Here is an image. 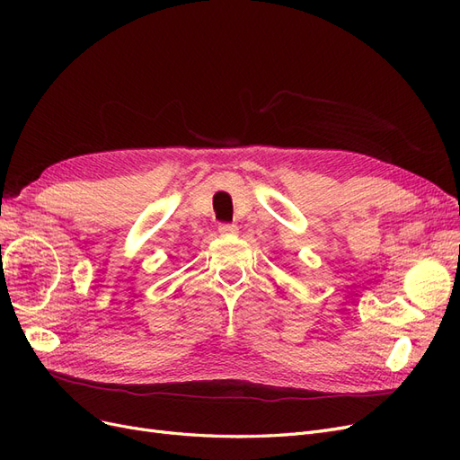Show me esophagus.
Segmentation results:
<instances>
[{"label": "esophagus", "instance_id": "34e87169", "mask_svg": "<svg viewBox=\"0 0 460 460\" xmlns=\"http://www.w3.org/2000/svg\"><path fill=\"white\" fill-rule=\"evenodd\" d=\"M218 232L222 235H234V234H238V226H235V225H220Z\"/></svg>", "mask_w": 460, "mask_h": 460}]
</instances>
